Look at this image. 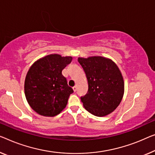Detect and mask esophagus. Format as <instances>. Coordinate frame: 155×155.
I'll list each match as a JSON object with an SVG mask.
<instances>
[{
  "label": "esophagus",
  "mask_w": 155,
  "mask_h": 155,
  "mask_svg": "<svg viewBox=\"0 0 155 155\" xmlns=\"http://www.w3.org/2000/svg\"><path fill=\"white\" fill-rule=\"evenodd\" d=\"M73 90H74V92L77 91V85H75V86L73 87Z\"/></svg>",
  "instance_id": "obj_1"
}]
</instances>
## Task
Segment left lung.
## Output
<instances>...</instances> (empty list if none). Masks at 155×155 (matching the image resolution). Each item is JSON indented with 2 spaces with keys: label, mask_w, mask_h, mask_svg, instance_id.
<instances>
[{
  "label": "left lung",
  "mask_w": 155,
  "mask_h": 155,
  "mask_svg": "<svg viewBox=\"0 0 155 155\" xmlns=\"http://www.w3.org/2000/svg\"><path fill=\"white\" fill-rule=\"evenodd\" d=\"M88 83V91L81 97L84 108L98 117L110 114L121 102L124 81L118 67L101 56L78 58Z\"/></svg>",
  "instance_id": "left-lung-1"
}]
</instances>
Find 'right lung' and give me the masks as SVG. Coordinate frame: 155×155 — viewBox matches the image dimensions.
<instances>
[{"label": "right lung", "mask_w": 155, "mask_h": 155, "mask_svg": "<svg viewBox=\"0 0 155 155\" xmlns=\"http://www.w3.org/2000/svg\"><path fill=\"white\" fill-rule=\"evenodd\" d=\"M71 60V56L50 54L30 68L25 79V95L28 103L38 114L53 117L66 107L74 91L62 71Z\"/></svg>", "instance_id": "1"}]
</instances>
